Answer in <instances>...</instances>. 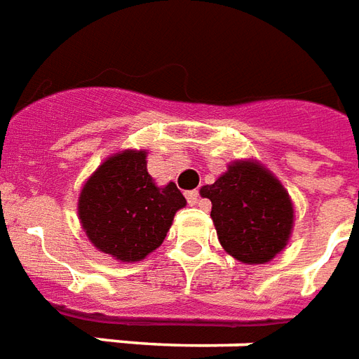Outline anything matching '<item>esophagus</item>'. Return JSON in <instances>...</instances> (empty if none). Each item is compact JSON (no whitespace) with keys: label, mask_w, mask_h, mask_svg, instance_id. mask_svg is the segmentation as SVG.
Segmentation results:
<instances>
[{"label":"esophagus","mask_w":359,"mask_h":359,"mask_svg":"<svg viewBox=\"0 0 359 359\" xmlns=\"http://www.w3.org/2000/svg\"><path fill=\"white\" fill-rule=\"evenodd\" d=\"M187 200L190 205H198L200 203V192L198 190H190V192H187Z\"/></svg>","instance_id":"34e87169"}]
</instances>
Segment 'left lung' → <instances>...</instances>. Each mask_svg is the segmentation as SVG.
I'll return each instance as SVG.
<instances>
[{
    "mask_svg": "<svg viewBox=\"0 0 359 359\" xmlns=\"http://www.w3.org/2000/svg\"><path fill=\"white\" fill-rule=\"evenodd\" d=\"M200 192L211 200L220 245L236 261L264 264L285 249L293 230V203L280 180L259 161H233Z\"/></svg>",
    "mask_w": 359,
    "mask_h": 359,
    "instance_id": "left-lung-1",
    "label": "left lung"
}]
</instances>
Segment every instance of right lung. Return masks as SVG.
<instances>
[{
    "instance_id": "1",
    "label": "right lung",
    "mask_w": 359,
    "mask_h": 359,
    "mask_svg": "<svg viewBox=\"0 0 359 359\" xmlns=\"http://www.w3.org/2000/svg\"><path fill=\"white\" fill-rule=\"evenodd\" d=\"M184 205L175 182L161 188L148 175L144 150H123L87 179L78 215L98 251L119 262H137L163 243L172 217Z\"/></svg>"
}]
</instances>
